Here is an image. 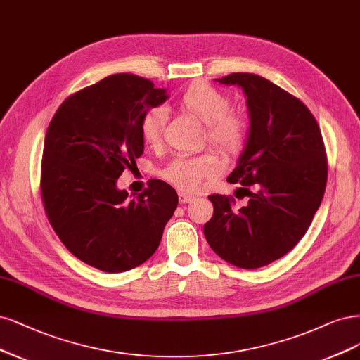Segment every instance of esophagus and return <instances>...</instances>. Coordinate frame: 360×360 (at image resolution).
<instances>
[{
    "mask_svg": "<svg viewBox=\"0 0 360 360\" xmlns=\"http://www.w3.org/2000/svg\"><path fill=\"white\" fill-rule=\"evenodd\" d=\"M193 200H195V196H192V195H189V193H183V192L179 193V201H180L181 204H188V202H191V201H193Z\"/></svg>",
    "mask_w": 360,
    "mask_h": 360,
    "instance_id": "obj_1",
    "label": "esophagus"
}]
</instances>
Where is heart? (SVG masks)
Here are the masks:
<instances>
[{"label":"heart","instance_id":"1","mask_svg":"<svg viewBox=\"0 0 360 360\" xmlns=\"http://www.w3.org/2000/svg\"><path fill=\"white\" fill-rule=\"evenodd\" d=\"M179 104L193 117L204 123L208 143L221 152L237 155L249 139L250 120L243 110L228 108L229 98L225 92L205 82H195L186 88ZM164 111L153 108L143 116L140 123L141 140L148 147H158L162 143ZM225 167V159L217 152L208 150L195 156H177L160 171L167 181L176 188L196 192L202 183L214 177Z\"/></svg>","mask_w":360,"mask_h":360}]
</instances>
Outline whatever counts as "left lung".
<instances>
[{"label": "left lung", "instance_id": "1", "mask_svg": "<svg viewBox=\"0 0 360 360\" xmlns=\"http://www.w3.org/2000/svg\"><path fill=\"white\" fill-rule=\"evenodd\" d=\"M217 82L238 84L247 96L249 140L228 181L243 186L249 204L237 208L232 196L210 195L214 213L204 235L223 260L253 269L289 253L311 225L326 189V148L300 98L257 74Z\"/></svg>", "mask_w": 360, "mask_h": 360}]
</instances>
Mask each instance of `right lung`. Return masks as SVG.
Returning <instances> with one entry per match:
<instances>
[{
	"instance_id": "obj_1",
	"label": "right lung",
	"mask_w": 360,
	"mask_h": 360,
	"mask_svg": "<svg viewBox=\"0 0 360 360\" xmlns=\"http://www.w3.org/2000/svg\"><path fill=\"white\" fill-rule=\"evenodd\" d=\"M167 98L148 79L113 74L70 95L47 128L40 177L47 219L62 244L96 269L146 262L177 208V192L162 180H148L132 201L116 188L143 155V116Z\"/></svg>"
}]
</instances>
